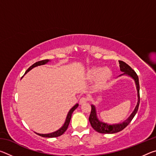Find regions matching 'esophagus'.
Masks as SVG:
<instances>
[{
    "instance_id": "obj_1",
    "label": "esophagus",
    "mask_w": 156,
    "mask_h": 156,
    "mask_svg": "<svg viewBox=\"0 0 156 156\" xmlns=\"http://www.w3.org/2000/svg\"><path fill=\"white\" fill-rule=\"evenodd\" d=\"M88 101V98L87 97H82L80 99V101H79V103H80V105H83V104H84L86 103Z\"/></svg>"
}]
</instances>
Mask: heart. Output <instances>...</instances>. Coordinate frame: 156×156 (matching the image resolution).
Instances as JSON below:
<instances>
[{
	"instance_id": "1",
	"label": "heart",
	"mask_w": 156,
	"mask_h": 156,
	"mask_svg": "<svg viewBox=\"0 0 156 156\" xmlns=\"http://www.w3.org/2000/svg\"><path fill=\"white\" fill-rule=\"evenodd\" d=\"M112 76V71L107 67L100 69V67H94L88 69L86 72V76L87 78L90 80L94 79L95 83L98 87L103 86L106 84Z\"/></svg>"
}]
</instances>
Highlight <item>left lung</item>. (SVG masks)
Segmentation results:
<instances>
[{"label":"left lung","mask_w":156,"mask_h":156,"mask_svg":"<svg viewBox=\"0 0 156 156\" xmlns=\"http://www.w3.org/2000/svg\"><path fill=\"white\" fill-rule=\"evenodd\" d=\"M119 64H120V71L122 72H123L122 74L120 75L119 76H129V77L133 78L134 82H135L136 89H137V93H138V102H137V105L135 107V109L133 110V112L131 113V114L127 118V119L125 121H123L122 122H120L118 124H113V125H109V124L103 122H102V121H100L97 116L96 107H95V105H91V112L89 118V122H90L91 126L93 127L94 130L100 133L112 134V133H117V132L122 131V129H125L126 126L131 122V121L133 120V117L136 114L137 112H138V109L139 107L140 85H139L138 76H137L136 73L134 72L133 69H132L130 66H129L125 62L119 60Z\"/></svg>","instance_id":"obj_1"}]
</instances>
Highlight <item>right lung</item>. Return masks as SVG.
<instances>
[{"instance_id":"1","label":"right lung","mask_w":156,"mask_h":156,"mask_svg":"<svg viewBox=\"0 0 156 156\" xmlns=\"http://www.w3.org/2000/svg\"><path fill=\"white\" fill-rule=\"evenodd\" d=\"M49 62H50V60H41V61L36 62V63H34V65H31V67L29 68L27 71H26L25 74H26V73H27V72H30V71L33 68L36 67H38V66L45 65V64H47V63H48ZM78 107V104L77 103V104H76L74 106H73L72 108V109L69 110V112L68 113H67V118H66V119H65V123L63 124V125L61 126V127H60L59 129H58L57 131H54V132H52V133H46V134L38 133H36V132H35V133L37 134V135L42 136V137H44V138H56V137H58L62 135V134L66 131V130H67V128H68V126H69V125L71 118H72V113L73 112V111H74Z\"/></svg>"}]
</instances>
